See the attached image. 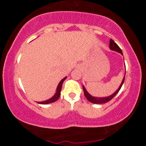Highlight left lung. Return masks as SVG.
Instances as JSON below:
<instances>
[{
  "mask_svg": "<svg viewBox=\"0 0 146 146\" xmlns=\"http://www.w3.org/2000/svg\"><path fill=\"white\" fill-rule=\"evenodd\" d=\"M110 48L111 49H112V50L117 51V52L120 53L121 55H123L122 51V50H121V49L119 48V46H118L117 44L112 40L111 38L110 40ZM124 80H125V75H124V76H123L122 82V83H121V84L119 86V88H118V90L116 91L113 94V95L109 96V97H103V98L92 97V96L88 93V91H86V90L85 89L84 86H83V90H84V93L85 97H86V98H87L88 100H89L90 102L94 103V104H104V103L108 102H109V101H110L111 100L112 98L114 97L116 95H117L118 91H120L121 88H122L123 82H124Z\"/></svg>",
  "mask_w": 146,
  "mask_h": 146,
  "instance_id": "8db88e82",
  "label": "left lung"
}]
</instances>
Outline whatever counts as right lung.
<instances>
[{
	"mask_svg": "<svg viewBox=\"0 0 146 146\" xmlns=\"http://www.w3.org/2000/svg\"><path fill=\"white\" fill-rule=\"evenodd\" d=\"M66 78V76L65 78H64L62 80H61L60 82H59L58 85L57 86V88H56V91L55 95H54L53 97H52L51 98H49V99H48V100L43 101V102H37V103L40 104H48L52 103V102H55V101L57 100L58 99V98L60 97V91H61V89H62V84L64 82V81L65 80Z\"/></svg>",
	"mask_w": 146,
	"mask_h": 146,
	"instance_id": "right-lung-1",
	"label": "right lung"
}]
</instances>
